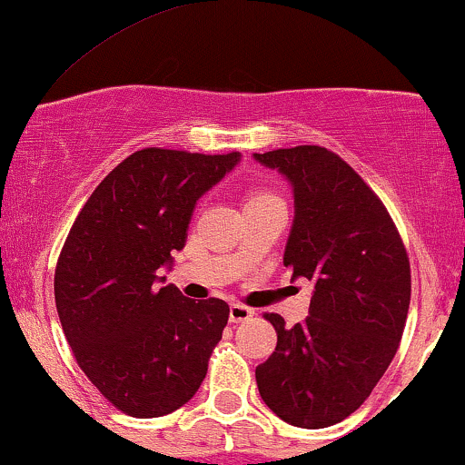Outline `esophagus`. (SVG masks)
<instances>
[{
  "label": "esophagus",
  "instance_id": "34e87169",
  "mask_svg": "<svg viewBox=\"0 0 465 465\" xmlns=\"http://www.w3.org/2000/svg\"><path fill=\"white\" fill-rule=\"evenodd\" d=\"M252 314H254L252 308L243 306V303H231V322H232V323L251 322Z\"/></svg>",
  "mask_w": 465,
  "mask_h": 465
}]
</instances>
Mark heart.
Returning a JSON list of instances; mask_svg holds the SVG:
<instances>
[{"label":"heart","instance_id":"b5f03b06","mask_svg":"<svg viewBox=\"0 0 465 465\" xmlns=\"http://www.w3.org/2000/svg\"><path fill=\"white\" fill-rule=\"evenodd\" d=\"M266 197H272V194H271V193H262V191H259V193H252L251 197H248V202H257V199H266Z\"/></svg>","mask_w":465,"mask_h":465}]
</instances>
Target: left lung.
<instances>
[{
	"mask_svg": "<svg viewBox=\"0 0 465 465\" xmlns=\"http://www.w3.org/2000/svg\"><path fill=\"white\" fill-rule=\"evenodd\" d=\"M291 182L294 222L283 266L312 282L306 322L277 331L254 377L266 406L297 428L343 421L391 366L411 306V262L381 199L339 154L322 146L257 154Z\"/></svg>",
	"mask_w": 465,
	"mask_h": 465,
	"instance_id": "obj_1",
	"label": "left lung"
}]
</instances>
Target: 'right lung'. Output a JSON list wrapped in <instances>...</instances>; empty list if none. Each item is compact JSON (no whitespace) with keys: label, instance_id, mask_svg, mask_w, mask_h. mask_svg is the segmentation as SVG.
Here are the masks:
<instances>
[{"label":"right lung","instance_id":"right-lung-1","mask_svg":"<svg viewBox=\"0 0 465 465\" xmlns=\"http://www.w3.org/2000/svg\"><path fill=\"white\" fill-rule=\"evenodd\" d=\"M239 153L143 148L104 177L54 268V303L79 368L114 408L163 417L191 401L228 323L222 299L183 297L159 268L186 246L194 203Z\"/></svg>","mask_w":465,"mask_h":465}]
</instances>
